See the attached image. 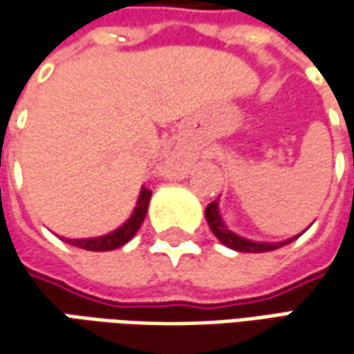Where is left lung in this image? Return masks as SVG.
Returning a JSON list of instances; mask_svg holds the SVG:
<instances>
[{
    "mask_svg": "<svg viewBox=\"0 0 354 354\" xmlns=\"http://www.w3.org/2000/svg\"><path fill=\"white\" fill-rule=\"evenodd\" d=\"M205 216H207V223L211 226L212 234L218 238L225 246H228L230 250H236V252H272V250H278L281 246H286V244H290L293 242L297 236L288 238V240H281V242H256V240H248V238L240 236L236 232H232L228 226L225 225V221H223V214H221V209H218V198L216 201H212L211 205L207 207V211H205Z\"/></svg>",
    "mask_w": 354,
    "mask_h": 354,
    "instance_id": "8db88e82",
    "label": "left lung"
}]
</instances>
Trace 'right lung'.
<instances>
[{"instance_id":"right-lung-1","label":"right lung","mask_w":354,"mask_h":354,"mask_svg":"<svg viewBox=\"0 0 354 354\" xmlns=\"http://www.w3.org/2000/svg\"><path fill=\"white\" fill-rule=\"evenodd\" d=\"M149 198H151V191L142 187L140 191V197L138 203L133 207V212L129 214V218L122 226H118L116 230L104 234V236H94V238H68L64 242L73 244L76 248H82V250L90 252H108L116 250L120 246H124L126 242H129L131 238L136 236V232L140 230L143 218L147 214V207H149Z\"/></svg>"}]
</instances>
